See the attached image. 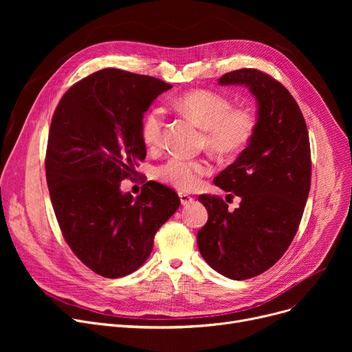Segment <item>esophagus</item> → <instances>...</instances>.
Segmentation results:
<instances>
[{
    "mask_svg": "<svg viewBox=\"0 0 352 352\" xmlns=\"http://www.w3.org/2000/svg\"><path fill=\"white\" fill-rule=\"evenodd\" d=\"M178 195H179V199H181V204L182 206H190L191 202H194V197H191V195H188L186 192H179Z\"/></svg>",
    "mask_w": 352,
    "mask_h": 352,
    "instance_id": "esophagus-1",
    "label": "esophagus"
}]
</instances>
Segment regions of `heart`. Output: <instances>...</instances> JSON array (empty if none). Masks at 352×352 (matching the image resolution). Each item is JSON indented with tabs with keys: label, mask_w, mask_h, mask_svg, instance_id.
Here are the masks:
<instances>
[{
	"label": "heart",
	"mask_w": 352,
	"mask_h": 352,
	"mask_svg": "<svg viewBox=\"0 0 352 352\" xmlns=\"http://www.w3.org/2000/svg\"><path fill=\"white\" fill-rule=\"evenodd\" d=\"M173 107L204 129L206 146L221 157H234L244 151L256 131L258 120L251 108H232L231 100L215 91H190L175 98ZM162 111L158 108L150 109L141 121L144 144L157 148L162 141ZM208 173L210 164L206 160L174 155L158 166L155 175L181 191H191L199 186L201 178Z\"/></svg>",
	"instance_id": "1"
}]
</instances>
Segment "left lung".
I'll return each mask as SVG.
<instances>
[{
	"instance_id": "8db88e82",
	"label": "left lung",
	"mask_w": 352,
	"mask_h": 352,
	"mask_svg": "<svg viewBox=\"0 0 352 352\" xmlns=\"http://www.w3.org/2000/svg\"><path fill=\"white\" fill-rule=\"evenodd\" d=\"M218 84L250 89L258 125L245 150L214 179L241 198L239 207L230 211L223 198L199 195L208 221L197 244L212 270L239 281L271 268L297 234L311 186V150L301 109L281 82L243 68Z\"/></svg>"
}]
</instances>
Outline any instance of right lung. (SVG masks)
I'll list each match as a JSON object with an SVG mask.
<instances>
[{
	"label": "right lung",
	"mask_w": 352,
	"mask_h": 352,
	"mask_svg": "<svg viewBox=\"0 0 352 352\" xmlns=\"http://www.w3.org/2000/svg\"><path fill=\"white\" fill-rule=\"evenodd\" d=\"M170 88L105 68L74 84L55 108L45 157L52 208L72 252L105 278L138 270L179 207L177 192L154 181L137 198L120 190L146 155L144 113Z\"/></svg>",
	"instance_id": "add662e5"
}]
</instances>
